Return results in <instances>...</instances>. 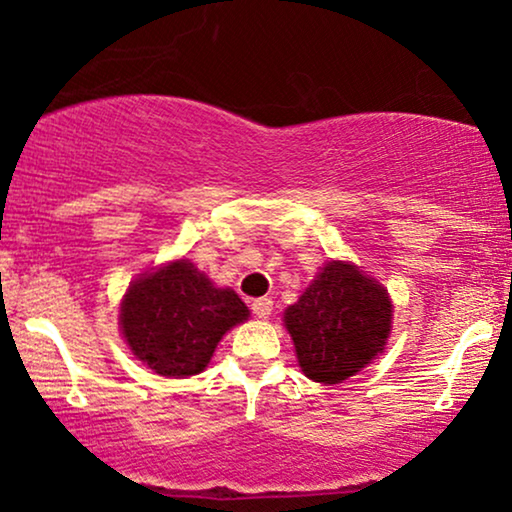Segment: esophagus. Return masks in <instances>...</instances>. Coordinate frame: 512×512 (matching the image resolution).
Returning <instances> with one entry per match:
<instances>
[{
  "instance_id": "1",
  "label": "esophagus",
  "mask_w": 512,
  "mask_h": 512,
  "mask_svg": "<svg viewBox=\"0 0 512 512\" xmlns=\"http://www.w3.org/2000/svg\"><path fill=\"white\" fill-rule=\"evenodd\" d=\"M251 310H254L256 317H261V319L270 317V312H272V298H268V296L256 298L254 303H251Z\"/></svg>"
}]
</instances>
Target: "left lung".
Segmentation results:
<instances>
[{
	"label": "left lung",
	"mask_w": 512,
	"mask_h": 512,
	"mask_svg": "<svg viewBox=\"0 0 512 512\" xmlns=\"http://www.w3.org/2000/svg\"><path fill=\"white\" fill-rule=\"evenodd\" d=\"M298 363L314 382L338 384L382 352L391 300L349 263H328L296 305L284 312Z\"/></svg>",
	"instance_id": "1"
}]
</instances>
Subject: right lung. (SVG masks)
<instances>
[{"instance_id": "obj_1", "label": "right lung", "mask_w": 512, "mask_h": 512, "mask_svg": "<svg viewBox=\"0 0 512 512\" xmlns=\"http://www.w3.org/2000/svg\"><path fill=\"white\" fill-rule=\"evenodd\" d=\"M247 317V305L235 291L214 289L188 261L139 279L121 307L123 335L132 352L167 377L205 370L226 331Z\"/></svg>"}]
</instances>
